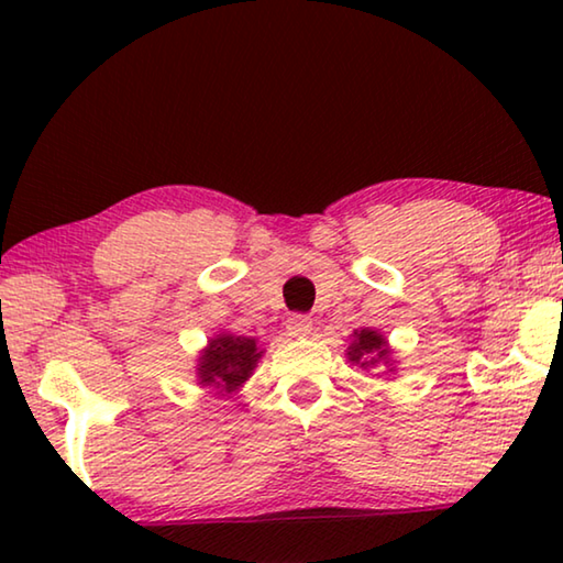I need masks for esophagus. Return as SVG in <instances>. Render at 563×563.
Masks as SVG:
<instances>
[{
    "label": "esophagus",
    "mask_w": 563,
    "mask_h": 563,
    "mask_svg": "<svg viewBox=\"0 0 563 563\" xmlns=\"http://www.w3.org/2000/svg\"><path fill=\"white\" fill-rule=\"evenodd\" d=\"M285 330H288V335H292V338H308L312 332V318L290 316L288 320H285Z\"/></svg>",
    "instance_id": "1"
}]
</instances>
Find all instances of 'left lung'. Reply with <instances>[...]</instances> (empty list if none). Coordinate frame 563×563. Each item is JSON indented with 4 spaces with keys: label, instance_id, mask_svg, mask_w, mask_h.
Listing matches in <instances>:
<instances>
[{
    "label": "left lung",
    "instance_id": "1",
    "mask_svg": "<svg viewBox=\"0 0 563 563\" xmlns=\"http://www.w3.org/2000/svg\"><path fill=\"white\" fill-rule=\"evenodd\" d=\"M347 360L365 369L377 365L379 360H389L387 340L379 335L377 330H355V335H352V342L347 347Z\"/></svg>",
    "mask_w": 563,
    "mask_h": 563
}]
</instances>
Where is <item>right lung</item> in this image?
I'll return each mask as SVG.
<instances>
[{
    "label": "right lung",
    "instance_id": "obj_1",
    "mask_svg": "<svg viewBox=\"0 0 563 563\" xmlns=\"http://www.w3.org/2000/svg\"><path fill=\"white\" fill-rule=\"evenodd\" d=\"M263 350L253 338L221 332L208 340V347L198 357V385L213 387L218 395H231L253 375Z\"/></svg>",
    "mask_w": 563,
    "mask_h": 563
}]
</instances>
